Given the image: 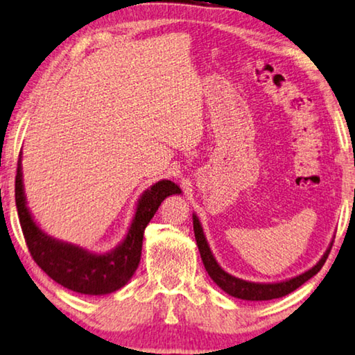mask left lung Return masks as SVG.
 Returning <instances> with one entry per match:
<instances>
[{"instance_id":"obj_1","label":"left lung","mask_w":355,"mask_h":355,"mask_svg":"<svg viewBox=\"0 0 355 355\" xmlns=\"http://www.w3.org/2000/svg\"><path fill=\"white\" fill-rule=\"evenodd\" d=\"M193 226H194L196 241H198V248H199L202 262H204L207 273L210 275V278L215 281V283L224 292H226V294L235 297V299H241V300H251V302L272 300V299H279V297L291 294L292 291L300 288L305 281L313 278L314 275H316L319 270L322 268L324 262L327 261V256L331 250V245H330L327 251L324 252V256L319 259V262L316 263V266L306 270L305 273L297 275V277H294V278L278 281V283H252V281L235 278L230 273H227L226 270L221 268V266L216 262L215 256H213L210 246H208V243H207L204 229H202L199 218L196 215H193Z\"/></svg>"}]
</instances>
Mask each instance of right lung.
<instances>
[{
    "label": "right lung",
    "instance_id": "right-lung-1",
    "mask_svg": "<svg viewBox=\"0 0 355 355\" xmlns=\"http://www.w3.org/2000/svg\"><path fill=\"white\" fill-rule=\"evenodd\" d=\"M180 193L182 189L171 180H161L144 191L137 200L126 237L114 250L98 254L82 246L50 237L39 227L26 205L21 155L17 164L15 205L28 250L37 266L53 281L66 289L85 295L112 294L128 284L139 267L145 227L155 216L161 202Z\"/></svg>",
    "mask_w": 355,
    "mask_h": 355
}]
</instances>
